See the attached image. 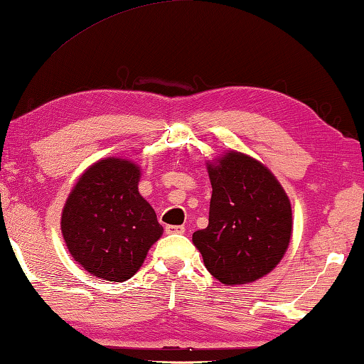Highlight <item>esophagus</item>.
I'll return each instance as SVG.
<instances>
[{
  "mask_svg": "<svg viewBox=\"0 0 364 364\" xmlns=\"http://www.w3.org/2000/svg\"><path fill=\"white\" fill-rule=\"evenodd\" d=\"M166 232H168V234H183L186 228H183V225H166Z\"/></svg>",
  "mask_w": 364,
  "mask_h": 364,
  "instance_id": "obj_1",
  "label": "esophagus"
}]
</instances>
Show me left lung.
Here are the masks:
<instances>
[{"mask_svg":"<svg viewBox=\"0 0 364 364\" xmlns=\"http://www.w3.org/2000/svg\"><path fill=\"white\" fill-rule=\"evenodd\" d=\"M213 195L210 224L193 232V245L219 282H255L281 263L291 237L290 200L259 161L228 151L206 163Z\"/></svg>","mask_w":364,"mask_h":364,"instance_id":"left-lung-1","label":"left lung"}]
</instances>
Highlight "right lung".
<instances>
[{"mask_svg": "<svg viewBox=\"0 0 364 364\" xmlns=\"http://www.w3.org/2000/svg\"><path fill=\"white\" fill-rule=\"evenodd\" d=\"M140 174L132 161L100 159L79 177L65 200V245L77 263L101 281L132 277L163 235L156 213L139 193Z\"/></svg>", "mask_w": 364, "mask_h": 364, "instance_id": "add662e5", "label": "right lung"}]
</instances>
